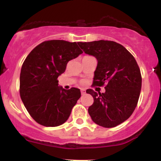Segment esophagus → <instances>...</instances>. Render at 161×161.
Wrapping results in <instances>:
<instances>
[{"instance_id": "esophagus-1", "label": "esophagus", "mask_w": 161, "mask_h": 161, "mask_svg": "<svg viewBox=\"0 0 161 161\" xmlns=\"http://www.w3.org/2000/svg\"><path fill=\"white\" fill-rule=\"evenodd\" d=\"M81 93H82V95H86V90H85V89H81Z\"/></svg>"}]
</instances>
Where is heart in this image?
Listing matches in <instances>:
<instances>
[{
  "label": "heart",
  "instance_id": "b5f03b06",
  "mask_svg": "<svg viewBox=\"0 0 161 161\" xmlns=\"http://www.w3.org/2000/svg\"><path fill=\"white\" fill-rule=\"evenodd\" d=\"M81 83H82V84H83V83H84V82H81Z\"/></svg>",
  "mask_w": 161,
  "mask_h": 161
}]
</instances>
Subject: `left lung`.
I'll list each match as a JSON object with an SVG mask.
<instances>
[{"instance_id": "obj_1", "label": "left lung", "mask_w": 161, "mask_h": 161, "mask_svg": "<svg viewBox=\"0 0 161 161\" xmlns=\"http://www.w3.org/2000/svg\"><path fill=\"white\" fill-rule=\"evenodd\" d=\"M78 45L97 60L93 86H105L104 93L86 90L94 98L88 110L92 119L105 128L121 124L134 112L141 92L142 75L136 59L123 45L113 41Z\"/></svg>"}]
</instances>
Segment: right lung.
<instances>
[{"mask_svg":"<svg viewBox=\"0 0 161 161\" xmlns=\"http://www.w3.org/2000/svg\"><path fill=\"white\" fill-rule=\"evenodd\" d=\"M82 51L76 42L45 41L29 53L21 68L19 94L24 106L35 121L55 127L67 120L81 97L79 88L64 89L57 78L67 63Z\"/></svg>","mask_w":161,"mask_h":161,"instance_id":"1","label":"right lung"}]
</instances>
